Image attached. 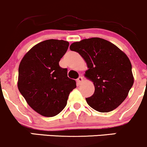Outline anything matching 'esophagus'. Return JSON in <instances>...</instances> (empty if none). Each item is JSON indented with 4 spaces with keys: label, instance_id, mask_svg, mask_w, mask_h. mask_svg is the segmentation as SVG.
<instances>
[{
    "label": "esophagus",
    "instance_id": "obj_1",
    "mask_svg": "<svg viewBox=\"0 0 147 147\" xmlns=\"http://www.w3.org/2000/svg\"><path fill=\"white\" fill-rule=\"evenodd\" d=\"M83 81H84V79H83V77H82V76H80V77H78V79H77V84H82V82H83Z\"/></svg>",
    "mask_w": 147,
    "mask_h": 147
}]
</instances>
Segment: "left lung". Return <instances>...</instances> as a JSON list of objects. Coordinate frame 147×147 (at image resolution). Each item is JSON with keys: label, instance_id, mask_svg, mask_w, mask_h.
<instances>
[{"label": "left lung", "instance_id": "8db88e82", "mask_svg": "<svg viewBox=\"0 0 147 147\" xmlns=\"http://www.w3.org/2000/svg\"><path fill=\"white\" fill-rule=\"evenodd\" d=\"M70 50L86 62L85 77L93 82L94 93L86 98L90 107L100 112L118 107L133 86L132 65L125 53L107 40L92 38L73 42Z\"/></svg>", "mask_w": 147, "mask_h": 147}]
</instances>
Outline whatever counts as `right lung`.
Wrapping results in <instances>:
<instances>
[{
	"mask_svg": "<svg viewBox=\"0 0 147 147\" xmlns=\"http://www.w3.org/2000/svg\"><path fill=\"white\" fill-rule=\"evenodd\" d=\"M65 40H47L32 47L19 64V91L33 110L47 117L57 115L67 105L76 82L59 61L68 49Z\"/></svg>",
	"mask_w": 147,
	"mask_h": 147,
	"instance_id": "add662e5",
	"label": "right lung"
}]
</instances>
